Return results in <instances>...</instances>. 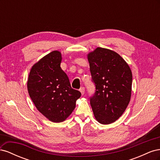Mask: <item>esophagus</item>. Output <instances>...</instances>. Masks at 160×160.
<instances>
[{
    "mask_svg": "<svg viewBox=\"0 0 160 160\" xmlns=\"http://www.w3.org/2000/svg\"><path fill=\"white\" fill-rule=\"evenodd\" d=\"M79 91H80V92H81L82 95H84V93H85V88H83V87H82V88H81Z\"/></svg>",
    "mask_w": 160,
    "mask_h": 160,
    "instance_id": "obj_1",
    "label": "esophagus"
}]
</instances>
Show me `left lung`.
Masks as SVG:
<instances>
[{
  "mask_svg": "<svg viewBox=\"0 0 160 160\" xmlns=\"http://www.w3.org/2000/svg\"><path fill=\"white\" fill-rule=\"evenodd\" d=\"M92 79L96 91L90 99L95 118L101 124L115 122L123 115L132 95V72L118 53L98 47L89 52Z\"/></svg>",
  "mask_w": 160,
  "mask_h": 160,
  "instance_id": "left-lung-1",
  "label": "left lung"
}]
</instances>
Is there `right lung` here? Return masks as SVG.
<instances>
[{"label":"right lung","instance_id":"add662e5","mask_svg":"<svg viewBox=\"0 0 160 160\" xmlns=\"http://www.w3.org/2000/svg\"><path fill=\"white\" fill-rule=\"evenodd\" d=\"M61 52L53 51L34 64L27 81L28 94L35 107L52 122H62L73 111L81 93L71 86L61 68Z\"/></svg>","mask_w":160,"mask_h":160}]
</instances>
